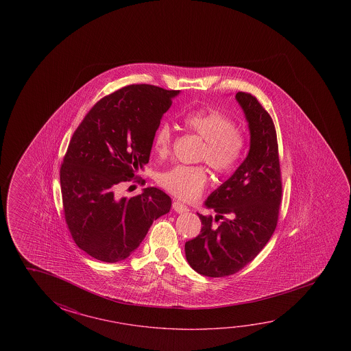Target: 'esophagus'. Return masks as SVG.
I'll use <instances>...</instances> for the list:
<instances>
[{
	"label": "esophagus",
	"mask_w": 351,
	"mask_h": 351,
	"mask_svg": "<svg viewBox=\"0 0 351 351\" xmlns=\"http://www.w3.org/2000/svg\"><path fill=\"white\" fill-rule=\"evenodd\" d=\"M173 210L176 213H187L190 212V209L187 206H184V203H181V202L175 201L173 203Z\"/></svg>",
	"instance_id": "esophagus-1"
}]
</instances>
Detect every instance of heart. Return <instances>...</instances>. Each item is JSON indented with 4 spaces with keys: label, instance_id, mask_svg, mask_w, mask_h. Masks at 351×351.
I'll return each instance as SVG.
<instances>
[{
    "label": "heart",
    "instance_id": "heart-1",
    "mask_svg": "<svg viewBox=\"0 0 351 351\" xmlns=\"http://www.w3.org/2000/svg\"><path fill=\"white\" fill-rule=\"evenodd\" d=\"M184 126L204 141L199 159L207 162L215 173L226 175L235 170L241 161L247 138L236 127L230 116L212 108L191 111L184 117ZM173 128L162 122L154 134V150L159 156L169 154L173 144ZM159 182L170 193L184 201L201 195L208 182L207 169L201 165H176L161 173Z\"/></svg>",
    "mask_w": 351,
    "mask_h": 351
}]
</instances>
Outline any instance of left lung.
<instances>
[{
	"label": "left lung",
	"instance_id": "left-lung-1",
	"mask_svg": "<svg viewBox=\"0 0 351 351\" xmlns=\"http://www.w3.org/2000/svg\"><path fill=\"white\" fill-rule=\"evenodd\" d=\"M248 122L250 152L234 175L208 197L206 206L223 221L202 215L201 234L184 243L186 258L202 276L235 274L256 258L276 230L282 202V173L276 127L267 110L250 93L239 92Z\"/></svg>",
	"mask_w": 351,
	"mask_h": 351
}]
</instances>
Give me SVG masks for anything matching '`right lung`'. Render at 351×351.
Returning a JSON list of instances; mask_svg holds the SVG:
<instances>
[{
    "label": "right lung",
    "instance_id": "right-lung-1",
    "mask_svg": "<svg viewBox=\"0 0 351 351\" xmlns=\"http://www.w3.org/2000/svg\"><path fill=\"white\" fill-rule=\"evenodd\" d=\"M180 90L132 84L100 99L77 127L60 169L66 224L93 258L115 263L137 250L171 198L156 187L117 198L149 161L156 128ZM139 181V180H137Z\"/></svg>",
    "mask_w": 351,
    "mask_h": 351
}]
</instances>
